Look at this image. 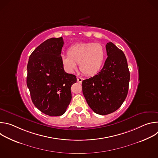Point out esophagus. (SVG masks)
I'll return each mask as SVG.
<instances>
[{"label": "esophagus", "instance_id": "1", "mask_svg": "<svg viewBox=\"0 0 158 158\" xmlns=\"http://www.w3.org/2000/svg\"><path fill=\"white\" fill-rule=\"evenodd\" d=\"M82 80H83V79H82V77H77V82H78L79 83H82Z\"/></svg>", "mask_w": 158, "mask_h": 158}]
</instances>
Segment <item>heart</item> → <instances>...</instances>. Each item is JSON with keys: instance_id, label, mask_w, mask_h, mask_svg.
I'll return each mask as SVG.
<instances>
[{"instance_id": "heart-1", "label": "heart", "mask_w": 158, "mask_h": 158, "mask_svg": "<svg viewBox=\"0 0 158 158\" xmlns=\"http://www.w3.org/2000/svg\"><path fill=\"white\" fill-rule=\"evenodd\" d=\"M67 55H62L61 61L64 68L73 72L79 63L81 71L87 76H94L102 68L106 56L104 47L99 43L81 42L67 49Z\"/></svg>"}]
</instances>
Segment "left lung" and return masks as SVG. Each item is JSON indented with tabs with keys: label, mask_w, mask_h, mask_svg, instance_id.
<instances>
[{
	"label": "left lung",
	"mask_w": 158,
	"mask_h": 158,
	"mask_svg": "<svg viewBox=\"0 0 158 158\" xmlns=\"http://www.w3.org/2000/svg\"><path fill=\"white\" fill-rule=\"evenodd\" d=\"M107 56L102 69L82 81V93L91 109L106 115L118 109L128 93L130 73L124 52L112 42L106 46Z\"/></svg>",
	"instance_id": "left-lung-1"
}]
</instances>
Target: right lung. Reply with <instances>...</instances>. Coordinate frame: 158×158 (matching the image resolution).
Here are the masks:
<instances>
[{
  "label": "right lung",
  "mask_w": 158,
  "mask_h": 158,
  "mask_svg": "<svg viewBox=\"0 0 158 158\" xmlns=\"http://www.w3.org/2000/svg\"><path fill=\"white\" fill-rule=\"evenodd\" d=\"M62 37L42 42L31 54L27 64V85L34 106L44 114L59 116L71 102L75 75L66 73L61 61Z\"/></svg>",
  "instance_id": "right-lung-1"
}]
</instances>
